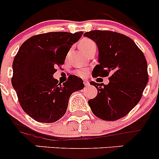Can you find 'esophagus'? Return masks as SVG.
<instances>
[{
  "mask_svg": "<svg viewBox=\"0 0 159 159\" xmlns=\"http://www.w3.org/2000/svg\"><path fill=\"white\" fill-rule=\"evenodd\" d=\"M84 85H85V86H86V87L89 86V85H90V84H89V82H88V80H84Z\"/></svg>",
  "mask_w": 159,
  "mask_h": 159,
  "instance_id": "obj_1",
  "label": "esophagus"
}]
</instances>
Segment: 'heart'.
Listing matches in <instances>:
<instances>
[{
  "label": "heart",
  "mask_w": 159,
  "mask_h": 159,
  "mask_svg": "<svg viewBox=\"0 0 159 159\" xmlns=\"http://www.w3.org/2000/svg\"><path fill=\"white\" fill-rule=\"evenodd\" d=\"M79 46L80 48V49L82 50L84 52L87 53L88 52H90L92 49L96 48V44H95V42L93 41L91 39H88V38H84L80 41L79 43ZM76 74L80 76H84L86 75V71L84 69H80L76 71Z\"/></svg>",
  "instance_id": "1"
}]
</instances>
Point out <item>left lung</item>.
Wrapping results in <instances>:
<instances>
[{
	"instance_id": "obj_1",
	"label": "left lung",
	"mask_w": 159,
	"mask_h": 159,
	"mask_svg": "<svg viewBox=\"0 0 159 159\" xmlns=\"http://www.w3.org/2000/svg\"><path fill=\"white\" fill-rule=\"evenodd\" d=\"M84 36L95 42L99 63L92 77L109 76V84L90 82L98 95L88 101L95 116L106 121L124 117L137 105L148 83L145 56L130 37L112 31L93 30Z\"/></svg>"
}]
</instances>
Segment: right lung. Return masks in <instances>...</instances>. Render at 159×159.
<instances>
[{
    "mask_svg": "<svg viewBox=\"0 0 159 159\" xmlns=\"http://www.w3.org/2000/svg\"><path fill=\"white\" fill-rule=\"evenodd\" d=\"M83 32H53L29 38L12 63V85L22 109L40 123H54L64 116L74 92L84 88L82 79L71 75L63 84L53 78Z\"/></svg>",
    "mask_w": 159,
    "mask_h": 159,
    "instance_id": "add662e5",
    "label": "right lung"
}]
</instances>
